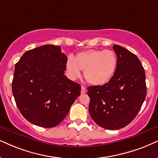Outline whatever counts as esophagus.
<instances>
[{
	"mask_svg": "<svg viewBox=\"0 0 158 158\" xmlns=\"http://www.w3.org/2000/svg\"><path fill=\"white\" fill-rule=\"evenodd\" d=\"M86 92H87V89H86V87H84V86H81V94H84V93H85Z\"/></svg>",
	"mask_w": 158,
	"mask_h": 158,
	"instance_id": "esophagus-1",
	"label": "esophagus"
}]
</instances>
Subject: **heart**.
Listing matches in <instances>:
<instances>
[{"instance_id": "heart-1", "label": "heart", "mask_w": 158, "mask_h": 158, "mask_svg": "<svg viewBox=\"0 0 158 158\" xmlns=\"http://www.w3.org/2000/svg\"><path fill=\"white\" fill-rule=\"evenodd\" d=\"M117 68V57L111 50L87 49L73 58L69 57L65 69L70 78L75 79L84 71L86 81L92 85L101 86L111 81Z\"/></svg>"}]
</instances>
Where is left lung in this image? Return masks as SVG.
I'll use <instances>...</instances> for the list:
<instances>
[{
  "label": "left lung",
  "mask_w": 158,
  "mask_h": 158,
  "mask_svg": "<svg viewBox=\"0 0 158 158\" xmlns=\"http://www.w3.org/2000/svg\"><path fill=\"white\" fill-rule=\"evenodd\" d=\"M117 68L112 79L102 86L88 87L89 113L94 122L107 130H118L133 120L147 95L146 75L139 59L114 45Z\"/></svg>",
  "instance_id": "8db88e82"
}]
</instances>
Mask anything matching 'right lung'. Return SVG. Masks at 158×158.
<instances>
[{"instance_id": "add662e5", "label": "right lung", "mask_w": 158, "mask_h": 158, "mask_svg": "<svg viewBox=\"0 0 158 158\" xmlns=\"http://www.w3.org/2000/svg\"><path fill=\"white\" fill-rule=\"evenodd\" d=\"M67 57L60 46L47 44L25 52L16 63L12 93L27 121L53 127L68 114L81 86L64 75Z\"/></svg>"}]
</instances>
